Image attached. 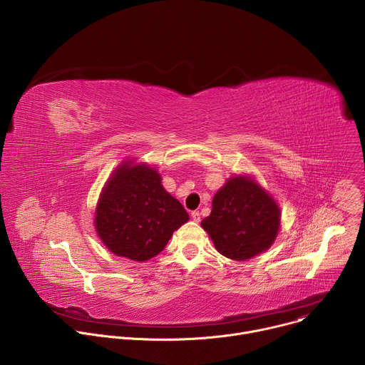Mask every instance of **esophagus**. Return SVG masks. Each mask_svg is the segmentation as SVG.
<instances>
[{"mask_svg":"<svg viewBox=\"0 0 365 365\" xmlns=\"http://www.w3.org/2000/svg\"><path fill=\"white\" fill-rule=\"evenodd\" d=\"M190 217H192V220H193L195 222H199V221H200V214H199V211H192V212H190Z\"/></svg>","mask_w":365,"mask_h":365,"instance_id":"esophagus-1","label":"esophagus"}]
</instances>
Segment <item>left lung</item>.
Here are the masks:
<instances>
[{
    "label": "left lung",
    "instance_id": "1",
    "mask_svg": "<svg viewBox=\"0 0 365 365\" xmlns=\"http://www.w3.org/2000/svg\"><path fill=\"white\" fill-rule=\"evenodd\" d=\"M200 225L222 255L241 262L273 244L280 227V210L252 179L237 176L215 193L212 212Z\"/></svg>",
    "mask_w": 365,
    "mask_h": 365
}]
</instances>
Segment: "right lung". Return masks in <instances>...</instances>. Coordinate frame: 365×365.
Returning <instances> with one entry per match:
<instances>
[{
  "instance_id": "right-lung-1",
  "label": "right lung",
  "mask_w": 365,
  "mask_h": 365,
  "mask_svg": "<svg viewBox=\"0 0 365 365\" xmlns=\"http://www.w3.org/2000/svg\"><path fill=\"white\" fill-rule=\"evenodd\" d=\"M128 165L120 166L103 187L95 227L114 254L145 262L163 251L189 215L182 203L163 189L158 172L143 165Z\"/></svg>"
}]
</instances>
